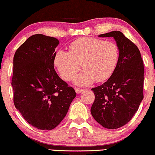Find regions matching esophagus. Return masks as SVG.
Segmentation results:
<instances>
[{"label": "esophagus", "mask_w": 155, "mask_h": 155, "mask_svg": "<svg viewBox=\"0 0 155 155\" xmlns=\"http://www.w3.org/2000/svg\"><path fill=\"white\" fill-rule=\"evenodd\" d=\"M75 91H76V93L79 94V93H81V92H83L84 90H83V89H81V88H75Z\"/></svg>", "instance_id": "esophagus-1"}]
</instances>
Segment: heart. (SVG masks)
<instances>
[{
	"label": "heart",
	"mask_w": 155,
	"mask_h": 155,
	"mask_svg": "<svg viewBox=\"0 0 155 155\" xmlns=\"http://www.w3.org/2000/svg\"><path fill=\"white\" fill-rule=\"evenodd\" d=\"M119 60V48L114 42L91 37H83L69 45L68 51L58 50L53 63L65 81L76 76V84L86 86L94 81L102 82L111 77Z\"/></svg>",
	"instance_id": "b5f03b06"
}]
</instances>
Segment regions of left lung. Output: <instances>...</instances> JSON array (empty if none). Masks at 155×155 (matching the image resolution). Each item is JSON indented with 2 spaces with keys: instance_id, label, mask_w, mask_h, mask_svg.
I'll use <instances>...</instances> for the list:
<instances>
[{
  "instance_id": "left-lung-1",
  "label": "left lung",
  "mask_w": 155,
  "mask_h": 155,
  "mask_svg": "<svg viewBox=\"0 0 155 155\" xmlns=\"http://www.w3.org/2000/svg\"><path fill=\"white\" fill-rule=\"evenodd\" d=\"M99 36L114 37L120 55L111 77L92 89L95 101L90 111L96 122L105 128L117 129L130 122L143 98V62L137 46L120 31Z\"/></svg>"
}]
</instances>
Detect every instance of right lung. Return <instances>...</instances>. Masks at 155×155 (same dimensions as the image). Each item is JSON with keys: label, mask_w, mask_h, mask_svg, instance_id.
I'll return each instance as SVG.
<instances>
[{"label": "right lung", "mask_w": 155, "mask_h": 155, "mask_svg": "<svg viewBox=\"0 0 155 155\" xmlns=\"http://www.w3.org/2000/svg\"><path fill=\"white\" fill-rule=\"evenodd\" d=\"M58 44L54 37L31 35L14 57V104L28 123L43 130H51L61 122L76 95L54 68Z\"/></svg>", "instance_id": "1"}]
</instances>
